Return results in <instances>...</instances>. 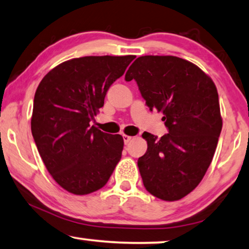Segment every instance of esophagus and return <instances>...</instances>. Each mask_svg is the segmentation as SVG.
<instances>
[{
    "label": "esophagus",
    "instance_id": "1",
    "mask_svg": "<svg viewBox=\"0 0 249 249\" xmlns=\"http://www.w3.org/2000/svg\"><path fill=\"white\" fill-rule=\"evenodd\" d=\"M122 137H124V143H125V145H127V143H128L129 142H130V140L132 139V137H131V136H127V135H124V136H122Z\"/></svg>",
    "mask_w": 249,
    "mask_h": 249
}]
</instances>
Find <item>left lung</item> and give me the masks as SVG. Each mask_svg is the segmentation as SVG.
<instances>
[{"label":"left lung","mask_w":249,"mask_h":249,"mask_svg":"<svg viewBox=\"0 0 249 249\" xmlns=\"http://www.w3.org/2000/svg\"><path fill=\"white\" fill-rule=\"evenodd\" d=\"M131 80L149 110L164 114L168 129L160 138L142 133L143 185L160 200H181L202 181L217 148L222 128L217 88L196 65L175 56L138 57L125 73Z\"/></svg>","instance_id":"1"}]
</instances>
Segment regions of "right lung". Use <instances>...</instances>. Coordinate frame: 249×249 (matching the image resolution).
Instances as JSON below:
<instances>
[{"label":"right lung","mask_w":249,"mask_h":249,"mask_svg":"<svg viewBox=\"0 0 249 249\" xmlns=\"http://www.w3.org/2000/svg\"><path fill=\"white\" fill-rule=\"evenodd\" d=\"M136 56L66 60L42 78L35 94L31 132L46 168L67 192L85 196L107 184L124 138L89 125L107 89Z\"/></svg>","instance_id":"add662e5"}]
</instances>
